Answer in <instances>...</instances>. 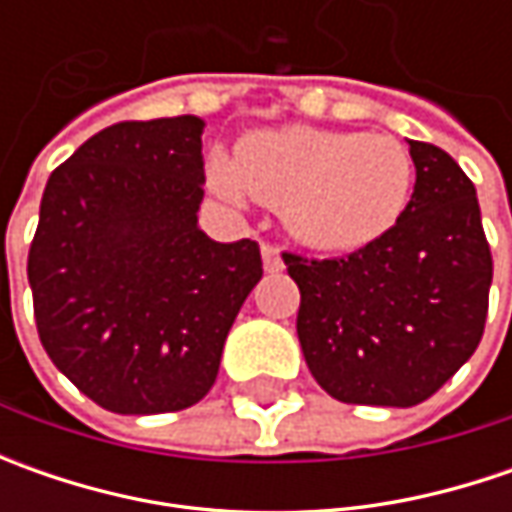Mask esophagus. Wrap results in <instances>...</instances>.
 Wrapping results in <instances>:
<instances>
[{"label":"esophagus","instance_id":"1","mask_svg":"<svg viewBox=\"0 0 512 512\" xmlns=\"http://www.w3.org/2000/svg\"><path fill=\"white\" fill-rule=\"evenodd\" d=\"M262 262H265L267 273H279V270L285 267L279 247H273V245H262Z\"/></svg>","mask_w":512,"mask_h":512}]
</instances>
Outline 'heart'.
Returning a JSON list of instances; mask_svg holds the SVG:
<instances>
[{
	"mask_svg": "<svg viewBox=\"0 0 512 512\" xmlns=\"http://www.w3.org/2000/svg\"><path fill=\"white\" fill-rule=\"evenodd\" d=\"M210 182L233 202L279 207L307 245L359 250L399 222L413 162L390 136L290 125L245 136L233 162L216 153Z\"/></svg>",
	"mask_w": 512,
	"mask_h": 512,
	"instance_id": "1",
	"label": "heart"
}]
</instances>
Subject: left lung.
Instances as JSON below:
<instances>
[{
	"instance_id": "8db88e82",
	"label": "left lung",
	"mask_w": 512,
	"mask_h": 512,
	"mask_svg": "<svg viewBox=\"0 0 512 512\" xmlns=\"http://www.w3.org/2000/svg\"><path fill=\"white\" fill-rule=\"evenodd\" d=\"M407 145L416 185L384 236L342 259L282 253L307 367L344 404L413 407L482 342L493 256L476 187L442 148Z\"/></svg>"
}]
</instances>
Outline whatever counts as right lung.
I'll list each match as a JSON object with an SVG mask.
<instances>
[{
    "label": "right lung",
    "mask_w": 512,
    "mask_h": 512,
    "mask_svg": "<svg viewBox=\"0 0 512 512\" xmlns=\"http://www.w3.org/2000/svg\"><path fill=\"white\" fill-rule=\"evenodd\" d=\"M199 116L119 122L50 173L28 253L42 347L110 413L185 410L216 382L262 279L250 239L213 242Z\"/></svg>",
    "instance_id": "1"
}]
</instances>
